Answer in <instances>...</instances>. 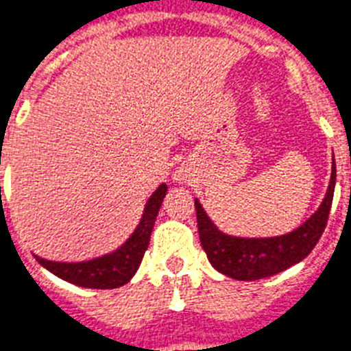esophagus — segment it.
<instances>
[{
  "label": "esophagus",
  "mask_w": 351,
  "mask_h": 351,
  "mask_svg": "<svg viewBox=\"0 0 351 351\" xmlns=\"http://www.w3.org/2000/svg\"><path fill=\"white\" fill-rule=\"evenodd\" d=\"M176 180H178V178H176Z\"/></svg>",
  "instance_id": "1"
}]
</instances>
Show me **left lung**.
Returning a JSON list of instances; mask_svg holds the SVG:
<instances>
[{
    "label": "left lung",
    "mask_w": 351,
    "mask_h": 351,
    "mask_svg": "<svg viewBox=\"0 0 351 351\" xmlns=\"http://www.w3.org/2000/svg\"><path fill=\"white\" fill-rule=\"evenodd\" d=\"M335 189V162H332L330 184L325 198L302 226L276 237H234L223 234L194 199L202 246L208 262L223 275L235 280H258L273 276L307 257L325 230Z\"/></svg>",
    "instance_id": "left-lung-1"
}]
</instances>
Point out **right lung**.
I'll use <instances>...</instances> for the list:
<instances>
[{
	"label": "right lung",
	"instance_id": "add662e5",
	"mask_svg": "<svg viewBox=\"0 0 351 351\" xmlns=\"http://www.w3.org/2000/svg\"><path fill=\"white\" fill-rule=\"evenodd\" d=\"M166 193L167 185H158V189L149 196V199L144 205L143 217H141L134 234L114 252L84 262H55L46 261V258L37 257V255H35V258L39 261L40 266L51 271L53 275H57L58 278L69 282V284L80 285V287L116 289V287L128 284L132 276L139 269L144 252L148 250L149 235L153 232V225H155V219H157V214L160 210Z\"/></svg>",
	"mask_w": 351,
	"mask_h": 351
}]
</instances>
